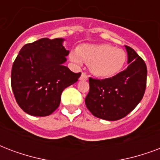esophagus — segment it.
Segmentation results:
<instances>
[{
    "mask_svg": "<svg viewBox=\"0 0 160 160\" xmlns=\"http://www.w3.org/2000/svg\"><path fill=\"white\" fill-rule=\"evenodd\" d=\"M80 80H88V76L85 72H82V75L80 77Z\"/></svg>",
    "mask_w": 160,
    "mask_h": 160,
    "instance_id": "esophagus-1",
    "label": "esophagus"
}]
</instances>
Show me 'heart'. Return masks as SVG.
<instances>
[{"instance_id":"obj_1","label":"heart","mask_w":160,"mask_h":160,"mask_svg":"<svg viewBox=\"0 0 160 160\" xmlns=\"http://www.w3.org/2000/svg\"><path fill=\"white\" fill-rule=\"evenodd\" d=\"M71 60L81 65L82 62L91 66L92 72L99 78H111L118 73L126 61V53L108 44L83 45L78 52H72Z\"/></svg>"}]
</instances>
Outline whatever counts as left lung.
<instances>
[{
  "label": "left lung",
  "mask_w": 160,
  "mask_h": 160,
  "mask_svg": "<svg viewBox=\"0 0 160 160\" xmlns=\"http://www.w3.org/2000/svg\"><path fill=\"white\" fill-rule=\"evenodd\" d=\"M128 67L112 78H89L88 94L85 98L88 109L95 117L108 121L121 119L133 111L143 97L147 81L144 61L128 46Z\"/></svg>",
  "instance_id": "obj_1"
}]
</instances>
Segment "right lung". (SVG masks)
<instances>
[{"label": "right lung", "instance_id": "add662e5", "mask_svg": "<svg viewBox=\"0 0 160 160\" xmlns=\"http://www.w3.org/2000/svg\"><path fill=\"white\" fill-rule=\"evenodd\" d=\"M63 41L42 38L26 44L13 62L12 91L20 108L28 114H52L60 104L63 90L81 76L63 65L69 54Z\"/></svg>", "mask_w": 160, "mask_h": 160}]
</instances>
